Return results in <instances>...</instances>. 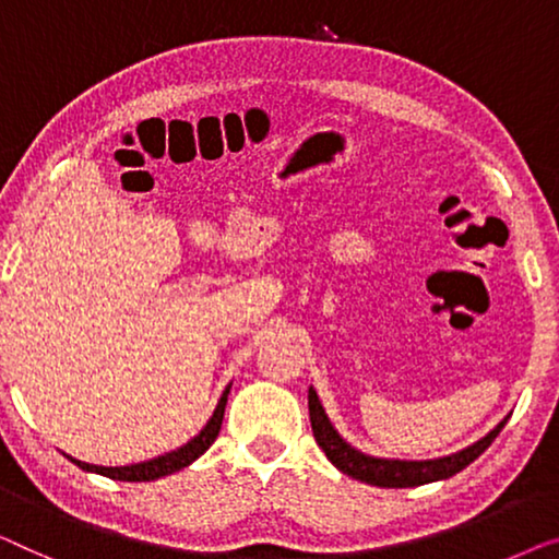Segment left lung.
Listing matches in <instances>:
<instances>
[{"mask_svg": "<svg viewBox=\"0 0 559 559\" xmlns=\"http://www.w3.org/2000/svg\"><path fill=\"white\" fill-rule=\"evenodd\" d=\"M309 418H311V430L319 448L326 453V459L332 461L342 474L357 478V481L382 486V489H405V486H423L430 481H440V478H451L459 474V471L466 468L468 463H474L478 455L493 443V438L501 433V428L507 426L509 415L499 423L497 428L489 430L481 440H476L474 445L433 461L374 459V455H367L357 451V448H352L347 440L336 433L332 420L326 418L324 407H321V400L313 388H309Z\"/></svg>", "mask_w": 559, "mask_h": 559, "instance_id": "obj_1", "label": "left lung"}]
</instances>
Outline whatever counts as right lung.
<instances>
[{
	"instance_id": "obj_1",
	"label": "right lung",
	"mask_w": 559,
	"mask_h": 559,
	"mask_svg": "<svg viewBox=\"0 0 559 559\" xmlns=\"http://www.w3.org/2000/svg\"><path fill=\"white\" fill-rule=\"evenodd\" d=\"M227 395H230V384H227L223 397H219V403L215 407V413H212V418L207 420V426H204L192 440H187L182 448H177V451H171V453H164V455H159V459H152L144 463H131V466H93V463L75 461L73 455H68V459L73 461L78 468L91 471V474L116 478V481H156V478L169 476V474H175V471H182L185 466H190L192 461H198L200 455L207 451L212 443H215L219 426H223Z\"/></svg>"
}]
</instances>
